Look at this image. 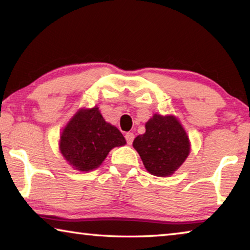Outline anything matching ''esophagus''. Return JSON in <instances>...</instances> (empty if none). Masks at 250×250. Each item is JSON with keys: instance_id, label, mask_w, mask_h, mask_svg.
<instances>
[{"instance_id": "esophagus-1", "label": "esophagus", "mask_w": 250, "mask_h": 250, "mask_svg": "<svg viewBox=\"0 0 250 250\" xmlns=\"http://www.w3.org/2000/svg\"><path fill=\"white\" fill-rule=\"evenodd\" d=\"M125 140H126V143H128V145L130 146V145H132V142H133V139H134V134L132 133V132H128V133H125Z\"/></svg>"}]
</instances>
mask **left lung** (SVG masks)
I'll use <instances>...</instances> for the list:
<instances>
[{
	"instance_id": "8db88e82",
	"label": "left lung",
	"mask_w": 250,
	"mask_h": 250,
	"mask_svg": "<svg viewBox=\"0 0 250 250\" xmlns=\"http://www.w3.org/2000/svg\"><path fill=\"white\" fill-rule=\"evenodd\" d=\"M146 171L155 176H170L189 154V140L174 116L154 115L146 124V133L133 141Z\"/></svg>"
}]
</instances>
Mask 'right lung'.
<instances>
[{"mask_svg":"<svg viewBox=\"0 0 250 250\" xmlns=\"http://www.w3.org/2000/svg\"><path fill=\"white\" fill-rule=\"evenodd\" d=\"M125 145L115 125L105 122L98 107L80 109L62 130L59 149L71 167L88 172L98 167L110 150Z\"/></svg>","mask_w":250,"mask_h":250,"instance_id":"1","label":"right lung"}]
</instances>
